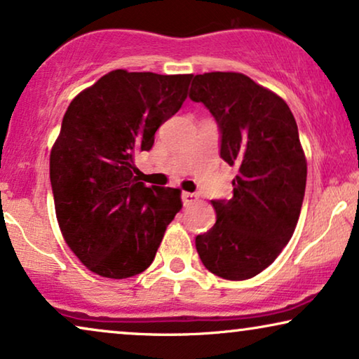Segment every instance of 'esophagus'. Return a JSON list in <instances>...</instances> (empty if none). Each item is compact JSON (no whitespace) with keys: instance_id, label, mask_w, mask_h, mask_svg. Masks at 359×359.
Instances as JSON below:
<instances>
[{"instance_id":"esophagus-1","label":"esophagus","mask_w":359,"mask_h":359,"mask_svg":"<svg viewBox=\"0 0 359 359\" xmlns=\"http://www.w3.org/2000/svg\"><path fill=\"white\" fill-rule=\"evenodd\" d=\"M181 199H183V205L184 208H188V205H191L193 203H196V201H198V196L196 194H193V193H184L181 194Z\"/></svg>"}]
</instances>
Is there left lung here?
<instances>
[{"label": "left lung", "mask_w": 359, "mask_h": 359, "mask_svg": "<svg viewBox=\"0 0 359 359\" xmlns=\"http://www.w3.org/2000/svg\"><path fill=\"white\" fill-rule=\"evenodd\" d=\"M189 97L217 122L220 158L237 168L232 199H214V227L196 237L201 262L215 276L243 281L283 252L301 214L307 163L289 106L233 72L196 75Z\"/></svg>", "instance_id": "8db88e82"}]
</instances>
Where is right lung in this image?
I'll use <instances>...</instances> for the list:
<instances>
[{
	"label": "right lung",
	"instance_id": "add662e5",
	"mask_svg": "<svg viewBox=\"0 0 359 359\" xmlns=\"http://www.w3.org/2000/svg\"><path fill=\"white\" fill-rule=\"evenodd\" d=\"M193 75L114 70L70 102L50 151L57 220L90 271L124 279L154 262L181 191L145 186L134 155L154 147L180 111Z\"/></svg>",
	"mask_w": 359,
	"mask_h": 359
}]
</instances>
